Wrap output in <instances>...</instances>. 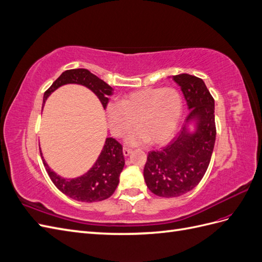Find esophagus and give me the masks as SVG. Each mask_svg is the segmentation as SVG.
<instances>
[{
    "instance_id": "esophagus-1",
    "label": "esophagus",
    "mask_w": 262,
    "mask_h": 262,
    "mask_svg": "<svg viewBox=\"0 0 262 262\" xmlns=\"http://www.w3.org/2000/svg\"><path fill=\"white\" fill-rule=\"evenodd\" d=\"M132 153V149L131 148H129V147H123V155L124 156H129L130 154Z\"/></svg>"
}]
</instances>
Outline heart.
Masks as SVG:
<instances>
[{"instance_id": "1", "label": "heart", "mask_w": 262, "mask_h": 262, "mask_svg": "<svg viewBox=\"0 0 262 262\" xmlns=\"http://www.w3.org/2000/svg\"><path fill=\"white\" fill-rule=\"evenodd\" d=\"M182 98L171 87H155L130 93L121 102H110L107 115L110 130L122 136L136 124L138 129L126 137L131 144L150 142L162 144L172 138L181 120Z\"/></svg>"}]
</instances>
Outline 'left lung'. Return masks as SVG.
<instances>
[{
	"label": "left lung",
	"instance_id": "1",
	"mask_svg": "<svg viewBox=\"0 0 262 262\" xmlns=\"http://www.w3.org/2000/svg\"><path fill=\"white\" fill-rule=\"evenodd\" d=\"M190 113L177 136L160 150H150L144 166V180L154 194L179 196L192 190L207 171L215 143L214 99L201 78L173 75ZM195 123L193 133L188 124Z\"/></svg>",
	"mask_w": 262,
	"mask_h": 262
}]
</instances>
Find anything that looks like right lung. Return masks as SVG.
<instances>
[{"mask_svg": "<svg viewBox=\"0 0 262 262\" xmlns=\"http://www.w3.org/2000/svg\"><path fill=\"white\" fill-rule=\"evenodd\" d=\"M66 84H80L90 89L100 100L104 108L113 95V87L86 69L64 71L43 94V104L50 94ZM43 165L54 186L71 199L82 202H97L113 195L119 184V177L124 166L122 145L113 138H107L96 163L83 176L67 179L57 175L46 163L40 150Z\"/></svg>", "mask_w": 262, "mask_h": 262, "instance_id": "obj_1", "label": "right lung"}]
</instances>
